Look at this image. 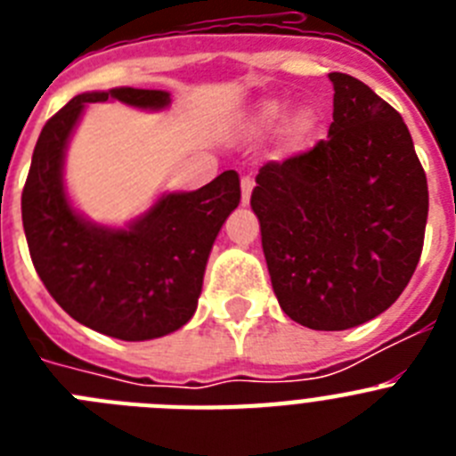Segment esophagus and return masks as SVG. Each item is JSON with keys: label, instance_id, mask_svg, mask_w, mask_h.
<instances>
[{"label": "esophagus", "instance_id": "1", "mask_svg": "<svg viewBox=\"0 0 456 456\" xmlns=\"http://www.w3.org/2000/svg\"><path fill=\"white\" fill-rule=\"evenodd\" d=\"M253 187H256V183H253V178H241V205H248V200H251V191Z\"/></svg>", "mask_w": 456, "mask_h": 456}]
</instances>
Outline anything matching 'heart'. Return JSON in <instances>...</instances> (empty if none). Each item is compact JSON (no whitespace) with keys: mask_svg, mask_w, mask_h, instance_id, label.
<instances>
[{"mask_svg":"<svg viewBox=\"0 0 456 456\" xmlns=\"http://www.w3.org/2000/svg\"><path fill=\"white\" fill-rule=\"evenodd\" d=\"M285 116V102L281 100H263V102H257L253 107L251 116H248V125H251V130L256 132H269L273 130ZM315 127V116L308 109H299L297 114L289 116L288 125H285V134L292 143H301L305 136L313 132Z\"/></svg>","mask_w":456,"mask_h":456,"instance_id":"b5f03b06","label":"heart"}]
</instances>
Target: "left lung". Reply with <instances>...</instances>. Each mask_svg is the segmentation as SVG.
Returning a JSON list of instances; mask_svg holds the SVG:
<instances>
[{
	"label": "left lung",
	"instance_id": "left-lung-1",
	"mask_svg": "<svg viewBox=\"0 0 456 456\" xmlns=\"http://www.w3.org/2000/svg\"><path fill=\"white\" fill-rule=\"evenodd\" d=\"M329 79V139L265 164L251 208L285 315L315 331H345L381 315L409 285L429 193L402 116L361 79Z\"/></svg>",
	"mask_w": 456,
	"mask_h": 456
}]
</instances>
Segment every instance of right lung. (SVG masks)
I'll use <instances>...</instances> for the list:
<instances>
[{"mask_svg": "<svg viewBox=\"0 0 456 456\" xmlns=\"http://www.w3.org/2000/svg\"><path fill=\"white\" fill-rule=\"evenodd\" d=\"M109 98L139 109L171 102L167 91L130 86L75 95L36 141L22 225L40 281L72 320L118 340H152L196 313L212 244L240 205V175L224 171L196 191L167 193L127 228L82 219L63 191V155L84 107Z\"/></svg>", "mask_w": 456, "mask_h": 456, "instance_id": "obj_1", "label": "right lung"}]
</instances>
